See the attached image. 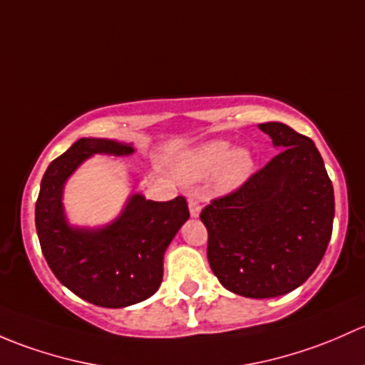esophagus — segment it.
Listing matches in <instances>:
<instances>
[{"instance_id": "1", "label": "esophagus", "mask_w": 365, "mask_h": 365, "mask_svg": "<svg viewBox=\"0 0 365 365\" xmlns=\"http://www.w3.org/2000/svg\"><path fill=\"white\" fill-rule=\"evenodd\" d=\"M200 210H202L200 202H198L197 198H190V214H191V216L198 217V216H200Z\"/></svg>"}]
</instances>
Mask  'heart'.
I'll return each mask as SVG.
<instances>
[{"label":"heart","instance_id":"heart-1","mask_svg":"<svg viewBox=\"0 0 365 365\" xmlns=\"http://www.w3.org/2000/svg\"><path fill=\"white\" fill-rule=\"evenodd\" d=\"M255 158L247 149H234L227 140H212L195 149L181 163V175L186 181H202L217 174L216 187L230 193L253 175Z\"/></svg>","mask_w":365,"mask_h":365}]
</instances>
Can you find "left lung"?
I'll use <instances>...</instances> for the list:
<instances>
[{
  "label": "left lung",
  "instance_id": "obj_1",
  "mask_svg": "<svg viewBox=\"0 0 365 365\" xmlns=\"http://www.w3.org/2000/svg\"><path fill=\"white\" fill-rule=\"evenodd\" d=\"M276 156L200 212L207 258L227 290L270 299L299 288L332 235L334 187L311 138L283 123L258 125Z\"/></svg>",
  "mask_w": 365,
  "mask_h": 365
}]
</instances>
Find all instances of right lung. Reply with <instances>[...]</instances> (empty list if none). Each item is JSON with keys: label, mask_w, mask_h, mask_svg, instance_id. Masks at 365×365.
<instances>
[{"label": "right lung", "mask_w": 365, "mask_h": 365, "mask_svg": "<svg viewBox=\"0 0 365 365\" xmlns=\"http://www.w3.org/2000/svg\"><path fill=\"white\" fill-rule=\"evenodd\" d=\"M135 149L108 138H81L45 170L35 207L42 253L70 292L100 307H126L149 299L163 279V255L190 217L186 198L145 200L135 193L101 228L71 227L63 209L68 178L95 155L128 156Z\"/></svg>", "instance_id": "right-lung-1"}]
</instances>
